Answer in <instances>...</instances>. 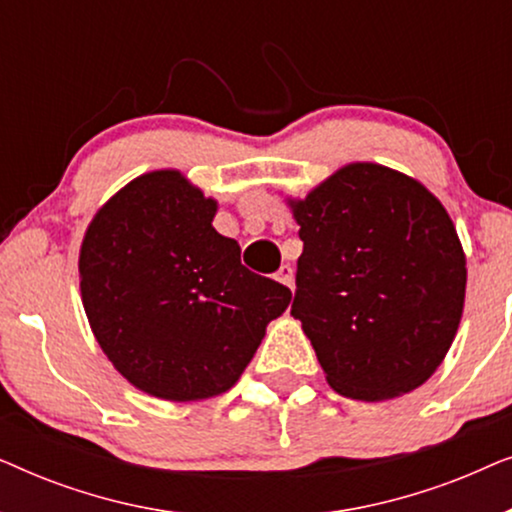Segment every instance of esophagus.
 <instances>
[{
	"label": "esophagus",
	"mask_w": 512,
	"mask_h": 512,
	"mask_svg": "<svg viewBox=\"0 0 512 512\" xmlns=\"http://www.w3.org/2000/svg\"><path fill=\"white\" fill-rule=\"evenodd\" d=\"M275 279H277V282H282L284 286H289V289H293V268H291V265L289 263L282 265V268L277 270Z\"/></svg>",
	"instance_id": "34e87169"
}]
</instances>
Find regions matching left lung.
I'll list each match as a JSON object with an SVG mask.
<instances>
[{"label": "left lung", "instance_id": "1", "mask_svg": "<svg viewBox=\"0 0 512 512\" xmlns=\"http://www.w3.org/2000/svg\"><path fill=\"white\" fill-rule=\"evenodd\" d=\"M303 240L291 314L342 396L384 401L445 359L466 293V258L445 207L401 172L342 167L291 202Z\"/></svg>", "mask_w": 512, "mask_h": 512}]
</instances>
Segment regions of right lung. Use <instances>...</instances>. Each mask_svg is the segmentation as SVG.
I'll use <instances>...</instances> for the list:
<instances>
[{"label":"right lung","instance_id":"add662e5","mask_svg":"<svg viewBox=\"0 0 512 512\" xmlns=\"http://www.w3.org/2000/svg\"><path fill=\"white\" fill-rule=\"evenodd\" d=\"M214 212L179 172H149L97 212L81 244L83 307L102 352L165 401L233 387L291 300L284 284L244 268Z\"/></svg>","mask_w":512,"mask_h":512}]
</instances>
